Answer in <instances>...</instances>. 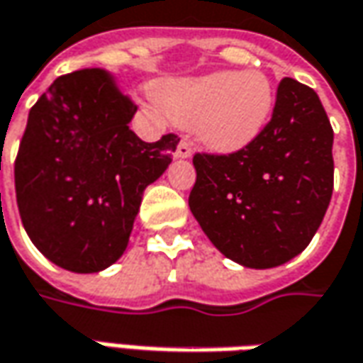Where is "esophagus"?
Returning a JSON list of instances; mask_svg holds the SVG:
<instances>
[{
    "label": "esophagus",
    "mask_w": 363,
    "mask_h": 363,
    "mask_svg": "<svg viewBox=\"0 0 363 363\" xmlns=\"http://www.w3.org/2000/svg\"><path fill=\"white\" fill-rule=\"evenodd\" d=\"M193 155V146L186 143V140H181L179 146H177V157L179 158H189Z\"/></svg>",
    "instance_id": "esophagus-1"
}]
</instances>
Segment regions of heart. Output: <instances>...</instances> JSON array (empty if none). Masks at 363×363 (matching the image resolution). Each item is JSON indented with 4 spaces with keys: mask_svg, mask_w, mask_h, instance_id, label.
<instances>
[{
    "mask_svg": "<svg viewBox=\"0 0 363 363\" xmlns=\"http://www.w3.org/2000/svg\"><path fill=\"white\" fill-rule=\"evenodd\" d=\"M157 100L170 120L193 128L206 148L237 152L265 130L275 108V86L261 69L215 72L164 82Z\"/></svg>",
    "mask_w": 363,
    "mask_h": 363,
    "instance_id": "b5f03b06",
    "label": "heart"
}]
</instances>
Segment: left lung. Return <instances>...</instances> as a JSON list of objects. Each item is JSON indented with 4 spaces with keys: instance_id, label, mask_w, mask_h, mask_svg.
Masks as SVG:
<instances>
[{
    "instance_id": "1",
    "label": "left lung",
    "mask_w": 363,
    "mask_h": 363,
    "mask_svg": "<svg viewBox=\"0 0 363 363\" xmlns=\"http://www.w3.org/2000/svg\"><path fill=\"white\" fill-rule=\"evenodd\" d=\"M333 130L319 96L283 78L265 130L231 155L193 158L189 206L211 243L251 269L287 263L319 229L333 191Z\"/></svg>"
}]
</instances>
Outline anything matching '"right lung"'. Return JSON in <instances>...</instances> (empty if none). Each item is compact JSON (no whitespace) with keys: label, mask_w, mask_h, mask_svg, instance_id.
<instances>
[{"label":"right lung","mask_w":363,"mask_h":363,"mask_svg":"<svg viewBox=\"0 0 363 363\" xmlns=\"http://www.w3.org/2000/svg\"><path fill=\"white\" fill-rule=\"evenodd\" d=\"M136 106L106 69L60 76L40 96L16 158L23 229L57 267L98 273L128 247L144 189L170 164L179 138L144 143Z\"/></svg>","instance_id":"add662e5"}]
</instances>
